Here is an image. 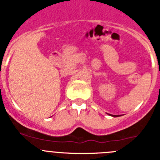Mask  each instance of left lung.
<instances>
[{"instance_id":"left-lung-1","label":"left lung","mask_w":160,"mask_h":160,"mask_svg":"<svg viewBox=\"0 0 160 160\" xmlns=\"http://www.w3.org/2000/svg\"><path fill=\"white\" fill-rule=\"evenodd\" d=\"M111 116H113V117H117V115H113V114H112Z\"/></svg>"}]
</instances>
